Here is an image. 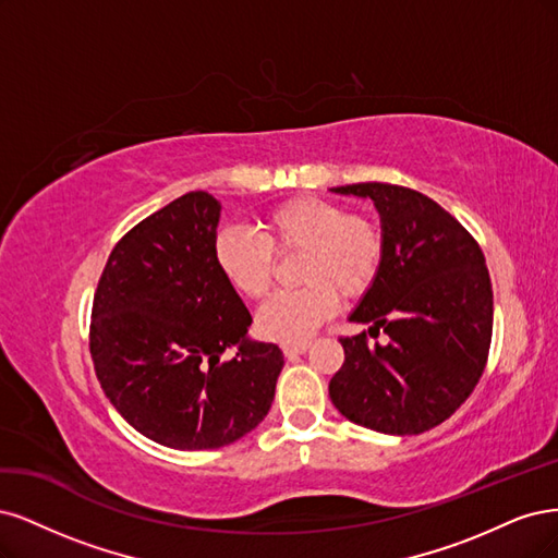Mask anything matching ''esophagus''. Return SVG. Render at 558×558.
<instances>
[{
    "instance_id": "34e87169",
    "label": "esophagus",
    "mask_w": 558,
    "mask_h": 558,
    "mask_svg": "<svg viewBox=\"0 0 558 558\" xmlns=\"http://www.w3.org/2000/svg\"><path fill=\"white\" fill-rule=\"evenodd\" d=\"M311 350V343H292V345H282V352L287 359H294L299 354H305Z\"/></svg>"
}]
</instances>
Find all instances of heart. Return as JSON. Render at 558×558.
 <instances>
[{
    "instance_id": "1",
    "label": "heart",
    "mask_w": 558,
    "mask_h": 558,
    "mask_svg": "<svg viewBox=\"0 0 558 558\" xmlns=\"http://www.w3.org/2000/svg\"><path fill=\"white\" fill-rule=\"evenodd\" d=\"M257 233L227 227L213 243L220 276L245 299H262L274 282L276 255L301 253L296 290L278 292L257 311V331L278 343L308 340L338 308V292L356 299L371 290L383 264V233L345 206L296 196L268 210Z\"/></svg>"
}]
</instances>
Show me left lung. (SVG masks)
<instances>
[{
  "label": "left lung",
  "mask_w": 558,
  "mask_h": 558,
  "mask_svg": "<svg viewBox=\"0 0 558 558\" xmlns=\"http://www.w3.org/2000/svg\"><path fill=\"white\" fill-rule=\"evenodd\" d=\"M333 194L371 199L383 227V264L350 322L366 333L340 338L345 362L329 397L350 422L377 434L415 436L452 417L471 397L492 345L494 292L475 239L422 192L356 183Z\"/></svg>",
  "instance_id": "1"
}]
</instances>
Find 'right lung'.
<instances>
[{"label":"right lung","instance_id":"obj_1","mask_svg":"<svg viewBox=\"0 0 558 558\" xmlns=\"http://www.w3.org/2000/svg\"><path fill=\"white\" fill-rule=\"evenodd\" d=\"M220 202L187 192L124 236L106 262L89 327L99 385L138 434L215 449L271 410L284 356L247 336L245 303L213 257ZM236 347L231 363L225 349Z\"/></svg>","mask_w":558,"mask_h":558}]
</instances>
